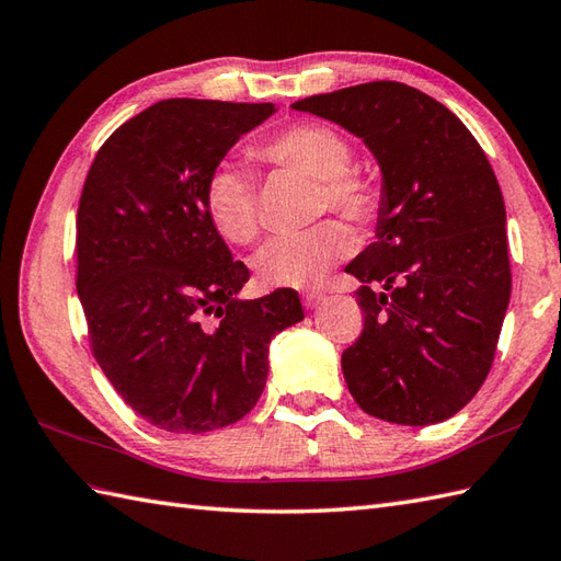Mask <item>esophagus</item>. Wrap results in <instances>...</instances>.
I'll list each match as a JSON object with an SVG mask.
<instances>
[{
  "label": "esophagus",
  "instance_id": "34e87169",
  "mask_svg": "<svg viewBox=\"0 0 561 561\" xmlns=\"http://www.w3.org/2000/svg\"><path fill=\"white\" fill-rule=\"evenodd\" d=\"M323 293H319V290H309V293H305L302 295V305L307 307V309H314V307H319L321 302H323Z\"/></svg>",
  "mask_w": 561,
  "mask_h": 561
}]
</instances>
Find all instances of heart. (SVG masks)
Returning <instances> with one entry per match:
<instances>
[{
    "mask_svg": "<svg viewBox=\"0 0 561 561\" xmlns=\"http://www.w3.org/2000/svg\"><path fill=\"white\" fill-rule=\"evenodd\" d=\"M254 151L268 163L317 180L319 210L331 208L359 226L377 218L381 206L377 184L351 168L353 146L335 129L323 124H295L268 136ZM204 206L208 220L228 242L249 244L259 234L256 186L240 165L226 160L208 172ZM351 232L341 222L327 220L266 242L254 256V271L268 288H312L335 261L351 254Z\"/></svg>",
    "mask_w": 561,
    "mask_h": 561,
    "instance_id": "b5f03b06",
    "label": "heart"
}]
</instances>
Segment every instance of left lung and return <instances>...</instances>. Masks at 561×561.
Wrapping results in <instances>:
<instances>
[{
	"label": "left lung",
	"mask_w": 561,
	"mask_h": 561,
	"mask_svg": "<svg viewBox=\"0 0 561 561\" xmlns=\"http://www.w3.org/2000/svg\"><path fill=\"white\" fill-rule=\"evenodd\" d=\"M363 139L381 170L377 240L345 273L365 329L341 357L357 405L425 427L488 379L512 297L506 208L488 156L449 107L371 81L293 103Z\"/></svg>",
	"instance_id": "8db88e82"
}]
</instances>
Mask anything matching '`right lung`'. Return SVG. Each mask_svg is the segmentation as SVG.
I'll list each match as a JSON object with an SVG mask.
<instances>
[{
    "label": "right lung",
    "instance_id": "obj_1",
    "mask_svg": "<svg viewBox=\"0 0 561 561\" xmlns=\"http://www.w3.org/2000/svg\"><path fill=\"white\" fill-rule=\"evenodd\" d=\"M273 103L170 98L101 146L77 216V293L107 381L151 425L202 434L242 420L268 377L273 335L300 295L240 300L249 268L208 220L204 186Z\"/></svg>",
    "mask_w": 561,
    "mask_h": 561
}]
</instances>
